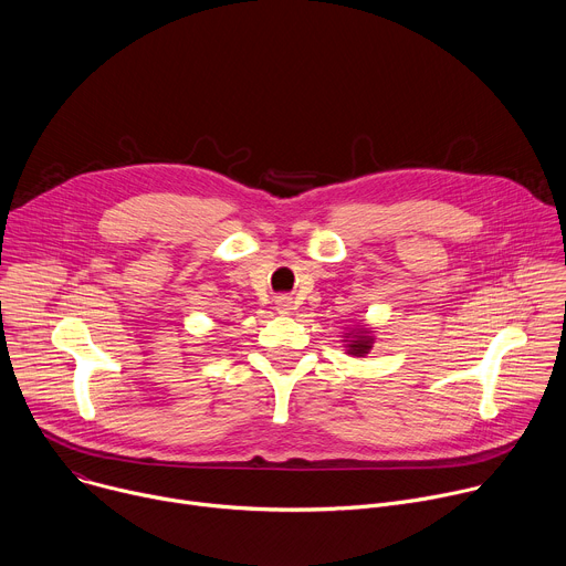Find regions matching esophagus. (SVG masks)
I'll return each instance as SVG.
<instances>
[{
    "mask_svg": "<svg viewBox=\"0 0 566 566\" xmlns=\"http://www.w3.org/2000/svg\"><path fill=\"white\" fill-rule=\"evenodd\" d=\"M275 311H277V313H282V315L291 313V311H293V297H289V295H280V297L275 300Z\"/></svg>",
    "mask_w": 566,
    "mask_h": 566,
    "instance_id": "1",
    "label": "esophagus"
}]
</instances>
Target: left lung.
Here are the masks:
<instances>
[{
  "instance_id": "obj_1",
  "label": "left lung",
  "mask_w": 566,
  "mask_h": 566,
  "mask_svg": "<svg viewBox=\"0 0 566 566\" xmlns=\"http://www.w3.org/2000/svg\"><path fill=\"white\" fill-rule=\"evenodd\" d=\"M345 347H347V354L349 356H356V358H363L365 354H369L371 352V347H374V334L369 332V327H365V325H360V327H356V329H352V332H347L345 334Z\"/></svg>"
}]
</instances>
